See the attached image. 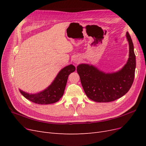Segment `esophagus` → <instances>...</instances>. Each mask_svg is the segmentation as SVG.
I'll list each match as a JSON object with an SVG mask.
<instances>
[{
    "label": "esophagus",
    "mask_w": 146,
    "mask_h": 146,
    "mask_svg": "<svg viewBox=\"0 0 146 146\" xmlns=\"http://www.w3.org/2000/svg\"><path fill=\"white\" fill-rule=\"evenodd\" d=\"M74 61V62L78 64L79 62H80V60H75Z\"/></svg>",
    "instance_id": "1"
}]
</instances>
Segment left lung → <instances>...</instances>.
<instances>
[{
	"mask_svg": "<svg viewBox=\"0 0 146 146\" xmlns=\"http://www.w3.org/2000/svg\"><path fill=\"white\" fill-rule=\"evenodd\" d=\"M129 58L119 71L105 74L92 65L79 64L77 71L88 98L97 102H109L121 98L129 91L135 78L136 56L133 44L129 32Z\"/></svg>",
	"mask_w": 146,
	"mask_h": 146,
	"instance_id": "left-lung-1",
	"label": "left lung"
}]
</instances>
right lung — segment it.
Wrapping results in <instances>:
<instances>
[{
	"mask_svg": "<svg viewBox=\"0 0 146 146\" xmlns=\"http://www.w3.org/2000/svg\"><path fill=\"white\" fill-rule=\"evenodd\" d=\"M75 66L70 64L61 69L55 79L47 89L38 94H29L20 90L27 99L38 104H50L58 102L64 94L69 75L75 71Z\"/></svg>",
	"mask_w": 146,
	"mask_h": 146,
	"instance_id": "1",
	"label": "right lung"
}]
</instances>
